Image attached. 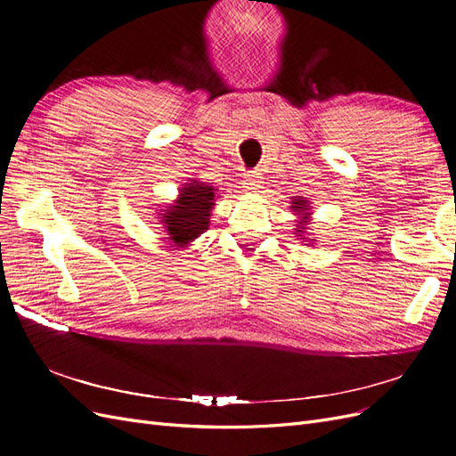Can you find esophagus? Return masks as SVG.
Listing matches in <instances>:
<instances>
[{"mask_svg":"<svg viewBox=\"0 0 456 456\" xmlns=\"http://www.w3.org/2000/svg\"><path fill=\"white\" fill-rule=\"evenodd\" d=\"M245 190L251 191V194H256V191H260L262 188H265V183H262V176L260 173H249L245 176V183H243Z\"/></svg>","mask_w":456,"mask_h":456,"instance_id":"obj_1","label":"esophagus"}]
</instances>
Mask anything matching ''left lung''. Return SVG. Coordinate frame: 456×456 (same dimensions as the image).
I'll use <instances>...</instances> for the list:
<instances>
[{
    "instance_id": "left-lung-1",
    "label": "left lung",
    "mask_w": 456,
    "mask_h": 456,
    "mask_svg": "<svg viewBox=\"0 0 456 456\" xmlns=\"http://www.w3.org/2000/svg\"><path fill=\"white\" fill-rule=\"evenodd\" d=\"M291 211L297 216V224H295V233L298 240L308 241L305 245H314L315 240H312V232H310V223H312V205L305 198H293L291 200Z\"/></svg>"
}]
</instances>
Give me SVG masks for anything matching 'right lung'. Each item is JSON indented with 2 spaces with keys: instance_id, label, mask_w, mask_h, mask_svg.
<instances>
[{
  "instance_id": "add662e5",
  "label": "right lung",
  "mask_w": 456,
  "mask_h": 456,
  "mask_svg": "<svg viewBox=\"0 0 456 456\" xmlns=\"http://www.w3.org/2000/svg\"><path fill=\"white\" fill-rule=\"evenodd\" d=\"M216 191L211 183H201L198 178H190L178 188V196L165 209H158V220L165 228V236L178 249L198 240L205 230H209L211 211L216 201Z\"/></svg>"
}]
</instances>
